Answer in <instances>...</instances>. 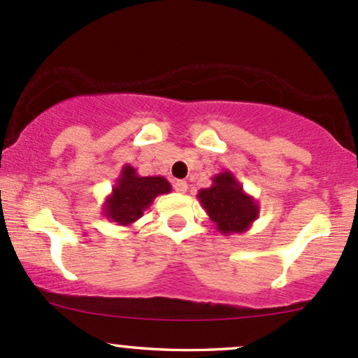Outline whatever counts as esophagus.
<instances>
[{
    "label": "esophagus",
    "mask_w": 358,
    "mask_h": 358,
    "mask_svg": "<svg viewBox=\"0 0 358 358\" xmlns=\"http://www.w3.org/2000/svg\"><path fill=\"white\" fill-rule=\"evenodd\" d=\"M173 188L178 193H185V192H187L188 185H187V182H185V180H176V182L173 183Z\"/></svg>",
    "instance_id": "34e87169"
}]
</instances>
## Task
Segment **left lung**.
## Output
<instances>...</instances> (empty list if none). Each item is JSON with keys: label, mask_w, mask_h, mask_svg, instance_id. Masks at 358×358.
<instances>
[{"label": "left lung", "mask_w": 358, "mask_h": 358, "mask_svg": "<svg viewBox=\"0 0 358 358\" xmlns=\"http://www.w3.org/2000/svg\"><path fill=\"white\" fill-rule=\"evenodd\" d=\"M196 199L222 236L249 231L259 217L257 200L227 170L213 176L210 187L202 188Z\"/></svg>", "instance_id": "1"}]
</instances>
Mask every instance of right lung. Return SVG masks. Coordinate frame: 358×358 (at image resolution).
I'll return each instance as SVG.
<instances>
[{
	"mask_svg": "<svg viewBox=\"0 0 358 358\" xmlns=\"http://www.w3.org/2000/svg\"><path fill=\"white\" fill-rule=\"evenodd\" d=\"M171 192V185L163 176H139L136 168L124 165L116 178L113 192L102 203V213L116 225L129 227L158 195Z\"/></svg>",
	"mask_w": 358,
	"mask_h": 358,
	"instance_id": "right-lung-1",
	"label": "right lung"
}]
</instances>
